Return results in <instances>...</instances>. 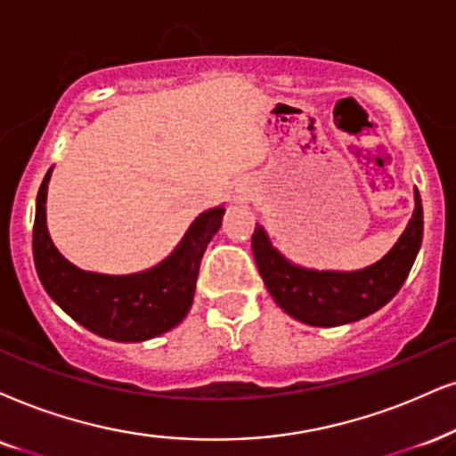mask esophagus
<instances>
[{"mask_svg":"<svg viewBox=\"0 0 456 456\" xmlns=\"http://www.w3.org/2000/svg\"><path fill=\"white\" fill-rule=\"evenodd\" d=\"M244 200H246V193L244 191L235 193V201H244Z\"/></svg>","mask_w":456,"mask_h":456,"instance_id":"34e87169","label":"esophagus"}]
</instances>
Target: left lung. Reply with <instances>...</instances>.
Returning <instances> with one entry per match:
<instances>
[{"mask_svg": "<svg viewBox=\"0 0 456 456\" xmlns=\"http://www.w3.org/2000/svg\"><path fill=\"white\" fill-rule=\"evenodd\" d=\"M423 241V204L414 189V210L391 250L377 263L355 271L311 269L292 263L271 244L256 223L252 252L269 295L281 311L309 326H343L364 320L397 295L411 273Z\"/></svg>", "mask_w": 456, "mask_h": 456, "instance_id": "obj_1", "label": "left lung"}]
</instances>
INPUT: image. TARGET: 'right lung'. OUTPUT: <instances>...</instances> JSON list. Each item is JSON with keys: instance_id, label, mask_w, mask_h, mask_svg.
Here are the masks:
<instances>
[{"instance_id": "1", "label": "right lung", "mask_w": 456, "mask_h": 456, "mask_svg": "<svg viewBox=\"0 0 456 456\" xmlns=\"http://www.w3.org/2000/svg\"><path fill=\"white\" fill-rule=\"evenodd\" d=\"M52 168L44 176L33 224V261L52 301L90 332L118 343H141L172 330L193 303L206 246L221 229L224 208L195 218L164 261L136 273L109 275L75 267L61 255L45 223Z\"/></svg>"}]
</instances>
